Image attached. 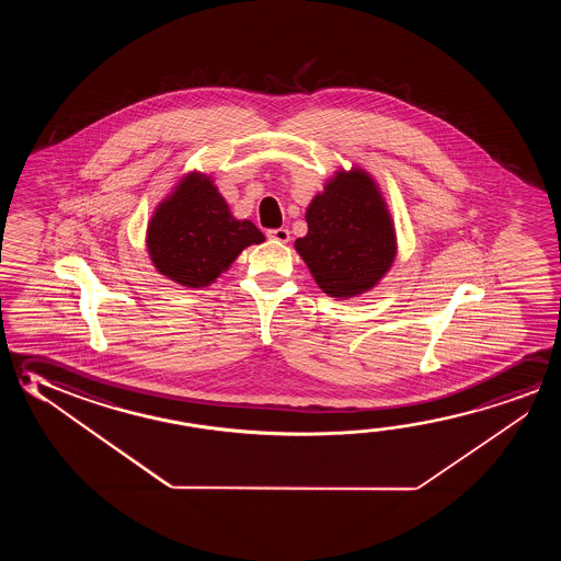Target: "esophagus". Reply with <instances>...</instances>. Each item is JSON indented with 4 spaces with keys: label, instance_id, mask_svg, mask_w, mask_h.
Masks as SVG:
<instances>
[{
    "label": "esophagus",
    "instance_id": "34e87169",
    "mask_svg": "<svg viewBox=\"0 0 561 561\" xmlns=\"http://www.w3.org/2000/svg\"><path fill=\"white\" fill-rule=\"evenodd\" d=\"M267 239L276 240V242H289V230L272 229L267 230Z\"/></svg>",
    "mask_w": 561,
    "mask_h": 561
}]
</instances>
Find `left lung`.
<instances>
[{
	"mask_svg": "<svg viewBox=\"0 0 561 561\" xmlns=\"http://www.w3.org/2000/svg\"><path fill=\"white\" fill-rule=\"evenodd\" d=\"M307 234L295 240L311 276L334 299L368 294L393 266L396 225L376 180L362 168L339 170L305 213Z\"/></svg>",
	"mask_w": 561,
	"mask_h": 561,
	"instance_id": "8db88e82",
	"label": "left lung"
}]
</instances>
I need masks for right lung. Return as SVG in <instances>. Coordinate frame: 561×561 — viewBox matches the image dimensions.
Returning <instances> with one entry per match:
<instances>
[{
  "mask_svg": "<svg viewBox=\"0 0 561 561\" xmlns=\"http://www.w3.org/2000/svg\"><path fill=\"white\" fill-rule=\"evenodd\" d=\"M266 237L249 219H234L211 175L185 174L158 203L147 229L148 256L158 274L184 287H207L240 252Z\"/></svg>",
  "mask_w": 561,
  "mask_h": 561,
  "instance_id": "add662e5",
  "label": "right lung"
}]
</instances>
